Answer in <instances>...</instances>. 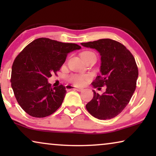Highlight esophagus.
I'll list each match as a JSON object with an SVG mask.
<instances>
[{
    "label": "esophagus",
    "mask_w": 156,
    "mask_h": 156,
    "mask_svg": "<svg viewBox=\"0 0 156 156\" xmlns=\"http://www.w3.org/2000/svg\"><path fill=\"white\" fill-rule=\"evenodd\" d=\"M66 89H69H69H74V90H76L78 91H82L83 90H84V89L79 88V87L72 86V85H67V86H66Z\"/></svg>",
    "instance_id": "esophagus-1"
}]
</instances>
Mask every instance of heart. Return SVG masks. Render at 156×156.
<instances>
[{
    "instance_id": "heart-1",
    "label": "heart",
    "mask_w": 156,
    "mask_h": 156,
    "mask_svg": "<svg viewBox=\"0 0 156 156\" xmlns=\"http://www.w3.org/2000/svg\"><path fill=\"white\" fill-rule=\"evenodd\" d=\"M89 53H92L90 52H84L82 53L83 54H89ZM90 80V76L89 75H79V74H73L69 77V82L72 84L77 85V86H82L84 85L88 81Z\"/></svg>"
}]
</instances>
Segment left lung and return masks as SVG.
Wrapping results in <instances>:
<instances>
[{
	"mask_svg": "<svg viewBox=\"0 0 156 156\" xmlns=\"http://www.w3.org/2000/svg\"><path fill=\"white\" fill-rule=\"evenodd\" d=\"M97 50L101 55V75L91 83L93 87L106 86L99 95L93 90V99L86 105L89 114L100 120L114 118L129 103L136 87L138 67L133 55L120 42L111 39L81 43ZM99 89V88H98Z\"/></svg>",
	"mask_w": 156,
	"mask_h": 156,
	"instance_id": "obj_1",
	"label": "left lung"
}]
</instances>
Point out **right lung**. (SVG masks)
Segmentation results:
<instances>
[{
    "instance_id": "obj_1",
    "label": "right lung",
    "mask_w": 156,
    "mask_h": 156,
    "mask_svg": "<svg viewBox=\"0 0 156 156\" xmlns=\"http://www.w3.org/2000/svg\"><path fill=\"white\" fill-rule=\"evenodd\" d=\"M81 47L46 37L33 40L15 59L11 87L21 108L30 116L43 118L58 109L65 97L63 85L52 88L48 78L56 74L68 53Z\"/></svg>"
}]
</instances>
